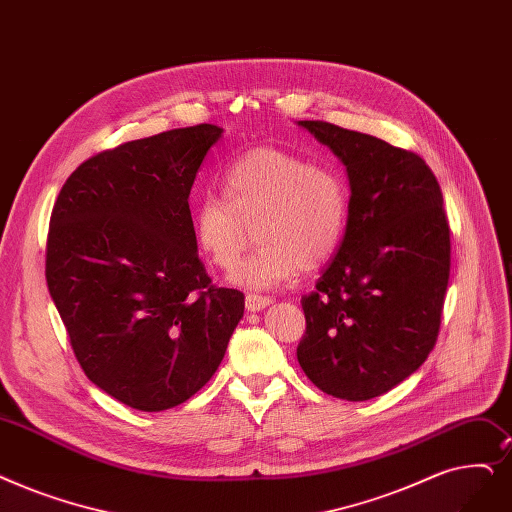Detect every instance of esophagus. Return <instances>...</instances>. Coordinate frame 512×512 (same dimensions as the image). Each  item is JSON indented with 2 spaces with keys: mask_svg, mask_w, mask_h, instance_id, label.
Here are the masks:
<instances>
[{
  "mask_svg": "<svg viewBox=\"0 0 512 512\" xmlns=\"http://www.w3.org/2000/svg\"><path fill=\"white\" fill-rule=\"evenodd\" d=\"M272 303L270 297H261V295H247V299H244V305H247L249 311H261Z\"/></svg>",
  "mask_w": 512,
  "mask_h": 512,
  "instance_id": "34e87169",
  "label": "esophagus"
}]
</instances>
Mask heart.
<instances>
[{
  "label": "heart",
  "instance_id": "obj_1",
  "mask_svg": "<svg viewBox=\"0 0 512 512\" xmlns=\"http://www.w3.org/2000/svg\"><path fill=\"white\" fill-rule=\"evenodd\" d=\"M224 198L207 194L194 209V236L209 261L230 270L255 226L261 247L230 280L270 291L324 265L343 240L349 190L343 175L314 167L299 154L259 146L232 161L221 180Z\"/></svg>",
  "mask_w": 512,
  "mask_h": 512
}]
</instances>
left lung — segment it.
<instances>
[{
  "label": "left lung",
  "instance_id": "obj_1",
  "mask_svg": "<svg viewBox=\"0 0 512 512\" xmlns=\"http://www.w3.org/2000/svg\"><path fill=\"white\" fill-rule=\"evenodd\" d=\"M345 165L339 249L303 297L297 360L324 393L366 402L406 381L433 349L450 278L441 188L418 154L368 133L299 121Z\"/></svg>",
  "mask_w": 512,
  "mask_h": 512
}]
</instances>
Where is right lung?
<instances>
[{"instance_id":"add662e5","label":"right lung","mask_w":512,"mask_h":512,"mask_svg":"<svg viewBox=\"0 0 512 512\" xmlns=\"http://www.w3.org/2000/svg\"><path fill=\"white\" fill-rule=\"evenodd\" d=\"M224 136L194 125L79 165L50 219L46 280L77 360L121 404L161 412L201 391L244 314L198 259L190 190Z\"/></svg>"}]
</instances>
